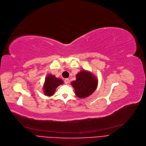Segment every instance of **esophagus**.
I'll use <instances>...</instances> for the list:
<instances>
[{"label": "esophagus", "mask_w": 146, "mask_h": 146, "mask_svg": "<svg viewBox=\"0 0 146 146\" xmlns=\"http://www.w3.org/2000/svg\"><path fill=\"white\" fill-rule=\"evenodd\" d=\"M64 82L66 84H68L69 83V80L68 78H66L65 80H64Z\"/></svg>", "instance_id": "esophagus-1"}]
</instances>
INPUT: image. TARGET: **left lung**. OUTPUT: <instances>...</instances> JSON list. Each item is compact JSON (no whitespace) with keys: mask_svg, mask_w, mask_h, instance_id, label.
Masks as SVG:
<instances>
[{"mask_svg":"<svg viewBox=\"0 0 146 146\" xmlns=\"http://www.w3.org/2000/svg\"><path fill=\"white\" fill-rule=\"evenodd\" d=\"M98 80L92 73L87 71H81L76 75V80L71 82L76 96L79 98H85L91 95L96 90Z\"/></svg>","mask_w":146,"mask_h":146,"instance_id":"1","label":"left lung"}]
</instances>
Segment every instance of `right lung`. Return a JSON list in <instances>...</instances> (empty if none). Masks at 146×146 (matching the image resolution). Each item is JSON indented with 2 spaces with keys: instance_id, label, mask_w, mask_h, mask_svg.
Segmentation results:
<instances>
[{
  "instance_id": "obj_1",
  "label": "right lung",
  "mask_w": 146,
  "mask_h": 146,
  "mask_svg": "<svg viewBox=\"0 0 146 146\" xmlns=\"http://www.w3.org/2000/svg\"><path fill=\"white\" fill-rule=\"evenodd\" d=\"M64 84L61 79L57 78L54 75L48 74L46 79L43 86L44 93L47 96H52L54 94L56 88L60 85Z\"/></svg>"
}]
</instances>
